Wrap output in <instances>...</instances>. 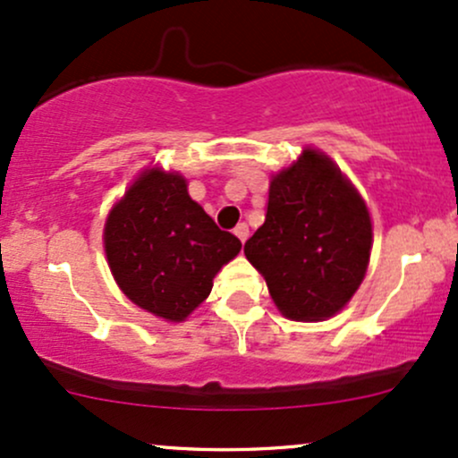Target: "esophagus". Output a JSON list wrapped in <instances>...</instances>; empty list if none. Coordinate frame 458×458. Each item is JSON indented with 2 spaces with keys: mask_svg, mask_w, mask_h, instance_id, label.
I'll use <instances>...</instances> for the list:
<instances>
[{
  "mask_svg": "<svg viewBox=\"0 0 458 458\" xmlns=\"http://www.w3.org/2000/svg\"><path fill=\"white\" fill-rule=\"evenodd\" d=\"M234 234L239 236L241 243H245L247 236H250V228H247V224H239V225H236V228H234Z\"/></svg>",
  "mask_w": 458,
  "mask_h": 458,
  "instance_id": "obj_1",
  "label": "esophagus"
}]
</instances>
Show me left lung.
Masks as SVG:
<instances>
[{"instance_id":"1","label":"left lung","mask_w":458,"mask_h":458,"mask_svg":"<svg viewBox=\"0 0 458 458\" xmlns=\"http://www.w3.org/2000/svg\"><path fill=\"white\" fill-rule=\"evenodd\" d=\"M370 247L364 198L327 155L306 148L271 178L265 224L243 251L284 317L325 320L360 288Z\"/></svg>"}]
</instances>
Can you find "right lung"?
Returning a JSON list of instances; mask_svg holds the SVG:
<instances>
[{
	"instance_id": "add662e5",
	"label": "right lung",
	"mask_w": 458,
	"mask_h": 458,
	"mask_svg": "<svg viewBox=\"0 0 458 458\" xmlns=\"http://www.w3.org/2000/svg\"><path fill=\"white\" fill-rule=\"evenodd\" d=\"M105 254L120 291L155 317L181 323L211 295L213 277L241 251L187 193L178 172H141L105 222Z\"/></svg>"
}]
</instances>
